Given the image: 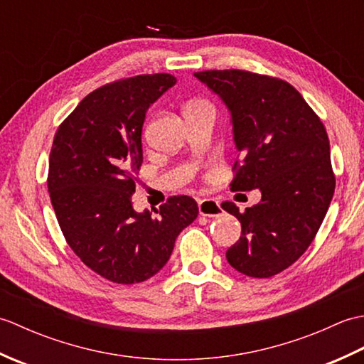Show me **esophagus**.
I'll use <instances>...</instances> for the list:
<instances>
[{"mask_svg":"<svg viewBox=\"0 0 364 364\" xmlns=\"http://www.w3.org/2000/svg\"><path fill=\"white\" fill-rule=\"evenodd\" d=\"M198 213L203 218H219L222 214V208L218 200L214 198H203L198 202Z\"/></svg>","mask_w":364,"mask_h":364,"instance_id":"esophagus-1","label":"esophagus"}]
</instances>
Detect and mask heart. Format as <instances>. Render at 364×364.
Returning <instances> with one entry per match:
<instances>
[{
	"instance_id": "b5f03b06",
	"label": "heart",
	"mask_w": 364,
	"mask_h": 364,
	"mask_svg": "<svg viewBox=\"0 0 364 364\" xmlns=\"http://www.w3.org/2000/svg\"><path fill=\"white\" fill-rule=\"evenodd\" d=\"M198 103H202V102H198ZM192 105H196V103H192Z\"/></svg>"
}]
</instances>
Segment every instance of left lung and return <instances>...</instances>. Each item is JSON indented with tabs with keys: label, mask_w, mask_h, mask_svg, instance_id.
Instances as JSON below:
<instances>
[{
	"label": "left lung",
	"mask_w": 364,
	"mask_h": 364,
	"mask_svg": "<svg viewBox=\"0 0 364 364\" xmlns=\"http://www.w3.org/2000/svg\"><path fill=\"white\" fill-rule=\"evenodd\" d=\"M197 80L228 107L239 158L231 191H261V202L239 213L241 237L227 250L237 272L269 278L310 247L335 192L330 142L321 119L289 82L245 70H206Z\"/></svg>",
	"instance_id": "8db88e82"
}]
</instances>
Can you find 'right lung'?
I'll return each mask as SVG.
<instances>
[{"label":"right lung","instance_id":"obj_1","mask_svg":"<svg viewBox=\"0 0 364 364\" xmlns=\"http://www.w3.org/2000/svg\"><path fill=\"white\" fill-rule=\"evenodd\" d=\"M168 73L100 87L60 123L50 153L48 192L59 227L84 264L119 284L149 280L166 266L178 235L197 219L188 196L154 214L134 211L142 127L150 105L175 86Z\"/></svg>","mask_w":364,"mask_h":364}]
</instances>
